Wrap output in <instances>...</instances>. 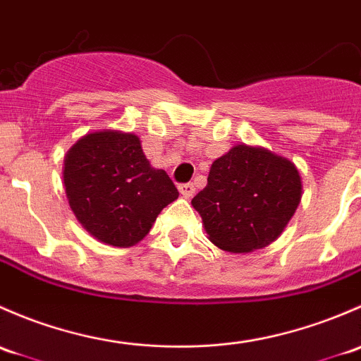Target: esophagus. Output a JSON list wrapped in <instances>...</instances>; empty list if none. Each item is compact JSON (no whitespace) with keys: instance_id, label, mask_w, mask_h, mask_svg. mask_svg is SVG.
<instances>
[{"instance_id":"esophagus-1","label":"esophagus","mask_w":361,"mask_h":361,"mask_svg":"<svg viewBox=\"0 0 361 361\" xmlns=\"http://www.w3.org/2000/svg\"><path fill=\"white\" fill-rule=\"evenodd\" d=\"M179 192L184 198H191L195 195V185L191 182H185V184H179Z\"/></svg>"}]
</instances>
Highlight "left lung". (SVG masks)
Instances as JSON below:
<instances>
[{"label":"left lung","instance_id":"1","mask_svg":"<svg viewBox=\"0 0 361 361\" xmlns=\"http://www.w3.org/2000/svg\"><path fill=\"white\" fill-rule=\"evenodd\" d=\"M302 198L297 166L261 146L238 144L210 166L191 200L208 240L221 250L248 254L283 233Z\"/></svg>","mask_w":361,"mask_h":361}]
</instances>
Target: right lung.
<instances>
[{"mask_svg":"<svg viewBox=\"0 0 361 361\" xmlns=\"http://www.w3.org/2000/svg\"><path fill=\"white\" fill-rule=\"evenodd\" d=\"M66 196L85 231L113 247H133L179 191L154 169L135 133L100 130L76 140L64 158Z\"/></svg>","mask_w":361,"mask_h":361,"instance_id":"right-lung-1","label":"right lung"}]
</instances>
